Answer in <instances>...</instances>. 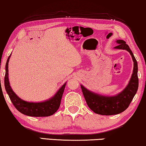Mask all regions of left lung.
<instances>
[{"mask_svg":"<svg viewBox=\"0 0 146 146\" xmlns=\"http://www.w3.org/2000/svg\"><path fill=\"white\" fill-rule=\"evenodd\" d=\"M118 45L114 48L126 50L132 55L134 61V70L130 81L126 89L114 96L98 95L89 91L83 85L81 86L83 96L87 105L96 114L106 115L118 114L124 112L128 107L138 89L137 63L134 54L124 40H117Z\"/></svg>","mask_w":146,"mask_h":146,"instance_id":"8db88e82","label":"left lung"}]
</instances>
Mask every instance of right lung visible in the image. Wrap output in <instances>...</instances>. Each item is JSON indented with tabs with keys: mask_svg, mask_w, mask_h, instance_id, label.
Here are the masks:
<instances>
[{
	"mask_svg": "<svg viewBox=\"0 0 146 146\" xmlns=\"http://www.w3.org/2000/svg\"><path fill=\"white\" fill-rule=\"evenodd\" d=\"M11 55L7 59L6 63V73L5 77V89L9 94L10 99L16 109H17L22 114L27 115L29 116L35 117H44L49 116L53 115L55 112L58 110L60 106L61 98L64 91L66 83H65L57 93L55 94V96L51 99L46 100L42 102H29L24 101L20 99L16 94L12 91L11 86H10L9 81V61Z\"/></svg>",
	"mask_w": 146,
	"mask_h": 146,
	"instance_id": "add662e5",
	"label": "right lung"
}]
</instances>
